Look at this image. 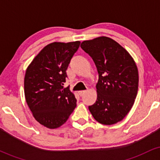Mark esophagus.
<instances>
[{"label": "esophagus", "mask_w": 160, "mask_h": 160, "mask_svg": "<svg viewBox=\"0 0 160 160\" xmlns=\"http://www.w3.org/2000/svg\"><path fill=\"white\" fill-rule=\"evenodd\" d=\"M86 92V90H81V91H79V92H78L79 95H80V96H82V95L85 94Z\"/></svg>", "instance_id": "34e87169"}]
</instances>
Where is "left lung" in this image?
Listing matches in <instances>:
<instances>
[{
	"label": "left lung",
	"mask_w": 160,
	"mask_h": 160,
	"mask_svg": "<svg viewBox=\"0 0 160 160\" xmlns=\"http://www.w3.org/2000/svg\"><path fill=\"white\" fill-rule=\"evenodd\" d=\"M98 73L97 100L89 106L94 119L104 125L120 122L132 108L138 89V71L132 57L117 42L99 37L82 42Z\"/></svg>",
	"instance_id": "8db88e82"
}]
</instances>
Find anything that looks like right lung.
<instances>
[{"instance_id": "add662e5", "label": "right lung", "mask_w": 160, "mask_h": 160, "mask_svg": "<svg viewBox=\"0 0 160 160\" xmlns=\"http://www.w3.org/2000/svg\"><path fill=\"white\" fill-rule=\"evenodd\" d=\"M80 42L49 43L34 58L24 80L25 100L35 120L49 128L63 125L76 107L77 99L64 88L68 67Z\"/></svg>"}]
</instances>
